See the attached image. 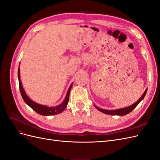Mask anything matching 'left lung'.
<instances>
[{
  "label": "left lung",
  "mask_w": 160,
  "mask_h": 160,
  "mask_svg": "<svg viewBox=\"0 0 160 160\" xmlns=\"http://www.w3.org/2000/svg\"><path fill=\"white\" fill-rule=\"evenodd\" d=\"M148 89H146V91H144V93H143V95H142L141 98H140L136 102L134 103L133 104H132V105L128 106V107L124 108H121V109H115V110H106V109H103L99 108L98 107H96L95 105H94L95 108L97 109H98L99 111H100L101 112H102L103 113L108 114V115H119V116H123L125 115H127L128 113H129L131 111H132L133 109H135L136 108V106L140 103V101H142V99L144 98L145 95H146V93H147Z\"/></svg>",
  "instance_id": "obj_1"
}]
</instances>
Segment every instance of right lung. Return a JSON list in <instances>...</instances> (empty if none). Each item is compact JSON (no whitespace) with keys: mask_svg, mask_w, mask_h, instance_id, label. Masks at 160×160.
<instances>
[{"mask_svg":"<svg viewBox=\"0 0 160 160\" xmlns=\"http://www.w3.org/2000/svg\"><path fill=\"white\" fill-rule=\"evenodd\" d=\"M18 83H19V89H20L21 93L24 101H25V102L29 106L30 108H31L37 113L40 114L41 115H45V116L57 115V114L62 113L67 108V104H68V102H69V93L72 88V83L71 84L68 91L67 92V95L64 101H62L60 105L55 106V107H48V106H46V105L38 104L28 98L25 89H23V87L21 83V75H20V68H19V67L18 69Z\"/></svg>","mask_w":160,"mask_h":160,"instance_id":"1","label":"right lung"}]
</instances>
